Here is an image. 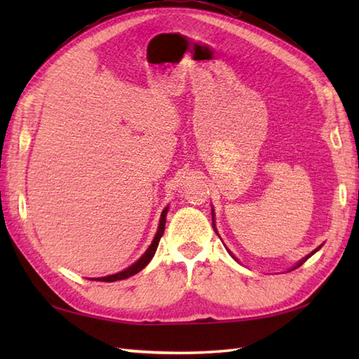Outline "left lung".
Segmentation results:
<instances>
[{
    "instance_id": "8db88e82",
    "label": "left lung",
    "mask_w": 359,
    "mask_h": 359,
    "mask_svg": "<svg viewBox=\"0 0 359 359\" xmlns=\"http://www.w3.org/2000/svg\"><path fill=\"white\" fill-rule=\"evenodd\" d=\"M212 220H215V212H212ZM212 225H215V222H212ZM319 248H321V247H318V248H316V250H315V251H313V253H316V251H318V250H319ZM313 253H310V255H309V256H306V257H304V259H301V261H299V264H297V265H296V266H294V269H297V266H301V265H302V264H304V262H306V261H307V259H309V257H310V256H311V255H313Z\"/></svg>"
}]
</instances>
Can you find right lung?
Returning <instances> with one entry per match:
<instances>
[{
	"instance_id": "obj_1",
	"label": "right lung",
	"mask_w": 359,
	"mask_h": 359,
	"mask_svg": "<svg viewBox=\"0 0 359 359\" xmlns=\"http://www.w3.org/2000/svg\"><path fill=\"white\" fill-rule=\"evenodd\" d=\"M166 212H168V208L163 210L162 216H160V224H158V230H157V234L154 241H152V243L149 245V248L147 250V253H144L139 261H137L135 264H133L131 266H128L126 270L120 271V273H116V274H111V276H104V278H98L95 280H102V282H116V280H120V279H126V278H131L134 276V274L139 273L140 270H143L144 266H147L149 264V261L152 259V256H154L156 250L158 247V242H160V238L163 236V231H165V222H166Z\"/></svg>"
}]
</instances>
